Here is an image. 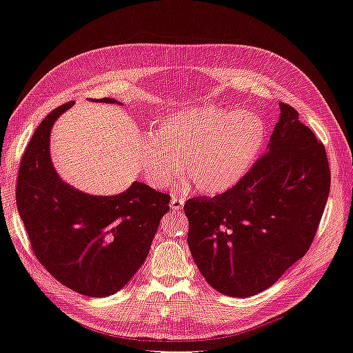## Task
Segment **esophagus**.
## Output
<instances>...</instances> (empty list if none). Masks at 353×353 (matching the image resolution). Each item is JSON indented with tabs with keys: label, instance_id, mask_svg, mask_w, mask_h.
Masks as SVG:
<instances>
[{
	"label": "esophagus",
	"instance_id": "1",
	"mask_svg": "<svg viewBox=\"0 0 353 353\" xmlns=\"http://www.w3.org/2000/svg\"><path fill=\"white\" fill-rule=\"evenodd\" d=\"M184 202H185L184 199H181V197H175V196H174L172 199H170V209H172L174 212H181V211H183Z\"/></svg>",
	"mask_w": 353,
	"mask_h": 353
}]
</instances>
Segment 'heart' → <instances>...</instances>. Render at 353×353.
Returning a JSON list of instances; mask_svg holds the SVG:
<instances>
[{"instance_id": "obj_1", "label": "heart", "mask_w": 353, "mask_h": 353, "mask_svg": "<svg viewBox=\"0 0 353 353\" xmlns=\"http://www.w3.org/2000/svg\"><path fill=\"white\" fill-rule=\"evenodd\" d=\"M265 139L264 121L251 111L199 105L160 121L156 137L142 139L139 160L148 183L163 188L183 170L199 192L220 194L251 169Z\"/></svg>"}]
</instances>
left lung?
I'll return each instance as SVG.
<instances>
[{
    "mask_svg": "<svg viewBox=\"0 0 353 353\" xmlns=\"http://www.w3.org/2000/svg\"><path fill=\"white\" fill-rule=\"evenodd\" d=\"M265 153L239 183L185 202L188 248L200 273L228 297H251L307 252L330 194L325 148L288 103Z\"/></svg>",
    "mask_w": 353,
    "mask_h": 353,
    "instance_id": "1",
    "label": "left lung"
}]
</instances>
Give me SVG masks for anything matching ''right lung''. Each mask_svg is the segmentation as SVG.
Instances as JSON below:
<instances>
[{"instance_id": "obj_1", "label": "right lung", "mask_w": 353, "mask_h": 353, "mask_svg": "<svg viewBox=\"0 0 353 353\" xmlns=\"http://www.w3.org/2000/svg\"><path fill=\"white\" fill-rule=\"evenodd\" d=\"M94 102L121 105L111 98ZM71 105L53 110L34 132L19 168L17 211L35 256L54 279L107 297L144 264L170 197L139 181L114 196H92L62 181L50 157V132Z\"/></svg>"}]
</instances>
